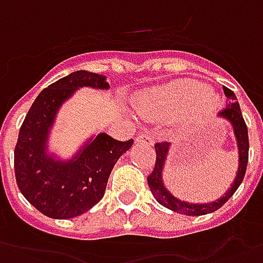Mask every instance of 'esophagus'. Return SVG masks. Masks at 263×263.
I'll list each match as a JSON object with an SVG mask.
<instances>
[{
    "label": "esophagus",
    "instance_id": "obj_1",
    "mask_svg": "<svg viewBox=\"0 0 263 263\" xmlns=\"http://www.w3.org/2000/svg\"><path fill=\"white\" fill-rule=\"evenodd\" d=\"M136 143H139V144H145V145H153L154 144V139L151 137L150 134L141 133L136 137Z\"/></svg>",
    "mask_w": 263,
    "mask_h": 263
}]
</instances>
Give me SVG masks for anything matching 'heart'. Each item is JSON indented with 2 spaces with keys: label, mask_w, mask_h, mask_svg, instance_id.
<instances>
[{
  "label": "heart",
  "mask_w": 263,
  "mask_h": 263,
  "mask_svg": "<svg viewBox=\"0 0 263 263\" xmlns=\"http://www.w3.org/2000/svg\"><path fill=\"white\" fill-rule=\"evenodd\" d=\"M206 92L208 89L200 82L182 80L148 92L140 99L139 109L145 116L170 118L196 99H199V109L214 108L216 99Z\"/></svg>",
  "instance_id": "heart-1"
}]
</instances>
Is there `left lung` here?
I'll list each match as a JSON object with an SVG mask.
<instances>
[{
  "label": "left lung",
  "mask_w": 263,
  "mask_h": 263,
  "mask_svg": "<svg viewBox=\"0 0 263 263\" xmlns=\"http://www.w3.org/2000/svg\"><path fill=\"white\" fill-rule=\"evenodd\" d=\"M223 89L226 97L229 99V103H227L226 108L220 110V116H224L226 119H229L230 122L234 124V132H235V136H237V140H238L239 150L238 174L235 176V181L233 182V185L227 191V193L221 199L216 200V202L208 203V204H189V203L181 202L176 197L172 196L171 193L164 187L162 178H161V171H162L166 153H168V148H170V143H166V141L155 143V165L153 172L147 176V181H148L151 193L157 199V202L162 204L164 208L172 210V212L186 214V216H203V214H208V213L216 212V210H218L224 203L229 200L230 197L233 196L235 191L241 185L242 179H244L247 165H248V151H250L248 127H247V123H245L244 118H242L241 108H239L238 102H237V98L234 95V92L227 87H223Z\"/></svg>",
  "instance_id": "obj_1"
}]
</instances>
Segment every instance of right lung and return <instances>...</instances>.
<instances>
[{
	"instance_id": "add662e5",
	"label": "right lung",
	"mask_w": 263,
	"mask_h": 263,
	"mask_svg": "<svg viewBox=\"0 0 263 263\" xmlns=\"http://www.w3.org/2000/svg\"><path fill=\"white\" fill-rule=\"evenodd\" d=\"M78 87L109 88L105 77L76 71L40 92L19 129L13 166L19 191L40 213L51 218L81 216L105 195L108 179L120 155L133 139L119 141L98 134L68 162L47 157L46 137L57 109Z\"/></svg>"
}]
</instances>
